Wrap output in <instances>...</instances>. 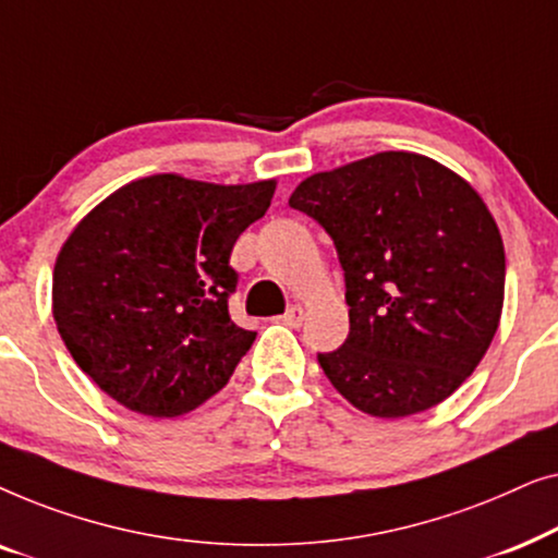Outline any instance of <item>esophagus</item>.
Masks as SVG:
<instances>
[{
  "mask_svg": "<svg viewBox=\"0 0 558 558\" xmlns=\"http://www.w3.org/2000/svg\"><path fill=\"white\" fill-rule=\"evenodd\" d=\"M281 323L289 325V327H300L304 323V310L300 307V304H292L284 315H281Z\"/></svg>",
  "mask_w": 558,
  "mask_h": 558,
  "instance_id": "1",
  "label": "esophagus"
}]
</instances>
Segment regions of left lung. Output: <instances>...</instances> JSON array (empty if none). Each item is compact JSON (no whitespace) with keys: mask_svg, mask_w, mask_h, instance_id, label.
<instances>
[{"mask_svg":"<svg viewBox=\"0 0 558 558\" xmlns=\"http://www.w3.org/2000/svg\"><path fill=\"white\" fill-rule=\"evenodd\" d=\"M330 235L350 332L317 353L355 409L401 418L437 407L498 330L506 251L483 197L447 167L380 151L317 172L289 197Z\"/></svg>","mask_w":558,"mask_h":558,"instance_id":"1","label":"left lung"}]
</instances>
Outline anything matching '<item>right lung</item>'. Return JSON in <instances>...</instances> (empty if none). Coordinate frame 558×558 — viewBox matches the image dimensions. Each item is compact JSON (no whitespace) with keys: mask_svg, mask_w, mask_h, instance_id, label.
Wrapping results in <instances>:
<instances>
[{"mask_svg":"<svg viewBox=\"0 0 558 558\" xmlns=\"http://www.w3.org/2000/svg\"><path fill=\"white\" fill-rule=\"evenodd\" d=\"M277 182L210 185L178 174L129 182L60 248L52 317L73 361L121 407L180 416L216 396L256 332L228 315L231 251Z\"/></svg>","mask_w":558,"mask_h":558,"instance_id":"obj_1","label":"right lung"}]
</instances>
